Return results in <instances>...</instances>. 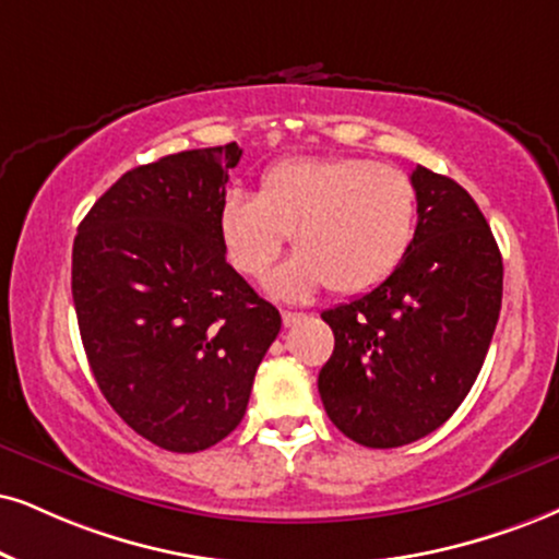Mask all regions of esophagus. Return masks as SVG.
I'll list each match as a JSON object with an SVG mask.
<instances>
[{
  "mask_svg": "<svg viewBox=\"0 0 559 559\" xmlns=\"http://www.w3.org/2000/svg\"><path fill=\"white\" fill-rule=\"evenodd\" d=\"M308 319V313H298V311H282V323H285L287 329L290 326H298V323H302Z\"/></svg>",
  "mask_w": 559,
  "mask_h": 559,
  "instance_id": "1",
  "label": "esophagus"
}]
</instances>
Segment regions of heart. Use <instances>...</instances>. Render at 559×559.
<instances>
[{
  "label": "heart",
  "instance_id": "obj_1",
  "mask_svg": "<svg viewBox=\"0 0 559 559\" xmlns=\"http://www.w3.org/2000/svg\"><path fill=\"white\" fill-rule=\"evenodd\" d=\"M417 189L402 168L365 157H285L259 178V194L230 191L217 215L230 264L261 280L293 236L298 257L272 277L282 298L321 285L334 295L373 290L415 236Z\"/></svg>",
  "mask_w": 559,
  "mask_h": 559
}]
</instances>
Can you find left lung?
I'll return each instance as SVG.
<instances>
[{
    "label": "left lung",
    "instance_id": "1",
    "mask_svg": "<svg viewBox=\"0 0 559 559\" xmlns=\"http://www.w3.org/2000/svg\"><path fill=\"white\" fill-rule=\"evenodd\" d=\"M412 183L417 227L404 259L370 293L321 313L334 332L323 409L368 448L415 443L459 409L502 302V257L477 202L423 165Z\"/></svg>",
    "mask_w": 559,
    "mask_h": 559
}]
</instances>
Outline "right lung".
Masks as SVG:
<instances>
[{
	"instance_id": "1",
	"label": "right lung",
	"mask_w": 559,
	"mask_h": 559,
	"mask_svg": "<svg viewBox=\"0 0 559 559\" xmlns=\"http://www.w3.org/2000/svg\"><path fill=\"white\" fill-rule=\"evenodd\" d=\"M243 150L127 170L78 227L72 298L106 402L150 443L197 453L236 430L280 311L225 261L217 215Z\"/></svg>"
}]
</instances>
